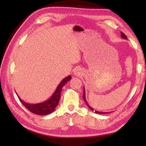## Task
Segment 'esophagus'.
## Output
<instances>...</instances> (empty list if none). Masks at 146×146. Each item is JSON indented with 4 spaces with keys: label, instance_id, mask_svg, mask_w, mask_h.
<instances>
[{
    "label": "esophagus",
    "instance_id": "esophagus-1",
    "mask_svg": "<svg viewBox=\"0 0 146 146\" xmlns=\"http://www.w3.org/2000/svg\"><path fill=\"white\" fill-rule=\"evenodd\" d=\"M74 75L76 76H80V75H82V71H81V70L79 68H76L75 69V70L73 71Z\"/></svg>",
    "mask_w": 146,
    "mask_h": 146
}]
</instances>
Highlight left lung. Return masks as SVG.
I'll list each match as a JSON object with an SVG mask.
<instances>
[{
	"instance_id": "1",
	"label": "left lung",
	"mask_w": 146,
	"mask_h": 146,
	"mask_svg": "<svg viewBox=\"0 0 146 146\" xmlns=\"http://www.w3.org/2000/svg\"><path fill=\"white\" fill-rule=\"evenodd\" d=\"M121 37H122V38L127 39V36H125V35H124V33H122V32H121ZM82 97H83V98H84V100L85 101L86 105L88 106V108H90L91 111H94V112L96 113H98V114H106V113H108V112H100V111H96V110H94L93 108H91L90 105H89V104L88 103V102L86 100V93H85V89L84 88V93H83Z\"/></svg>"
}]
</instances>
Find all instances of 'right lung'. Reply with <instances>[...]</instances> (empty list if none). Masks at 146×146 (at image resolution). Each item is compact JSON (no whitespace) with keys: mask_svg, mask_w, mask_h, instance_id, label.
<instances>
[{"mask_svg":"<svg viewBox=\"0 0 146 146\" xmlns=\"http://www.w3.org/2000/svg\"><path fill=\"white\" fill-rule=\"evenodd\" d=\"M71 75H69L67 77L64 78L63 80L61 81L60 83L59 84V85L58 86V87L56 88L55 91L53 94V95L51 96L49 99L44 101L43 102L31 104H29L24 102V101L22 100L19 96L18 97L20 101H21V102L25 106L26 108L28 109L29 111H31V113L41 116L49 115L52 113L53 111L55 110V108L57 106L59 100H60V98L62 89L63 86L65 85L68 81H70L71 80Z\"/></svg>","mask_w":146,"mask_h":146,"instance_id":"1","label":"right lung"}]
</instances>
